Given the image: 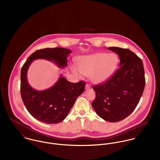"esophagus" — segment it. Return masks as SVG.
Listing matches in <instances>:
<instances>
[{
	"label": "esophagus",
	"mask_w": 160,
	"mask_h": 160,
	"mask_svg": "<svg viewBox=\"0 0 160 160\" xmlns=\"http://www.w3.org/2000/svg\"><path fill=\"white\" fill-rule=\"evenodd\" d=\"M90 88H91V85H90L89 84L87 83L86 85V89H90Z\"/></svg>",
	"instance_id": "esophagus-1"
}]
</instances>
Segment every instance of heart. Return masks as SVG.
Here are the masks:
<instances>
[{"mask_svg":"<svg viewBox=\"0 0 160 160\" xmlns=\"http://www.w3.org/2000/svg\"><path fill=\"white\" fill-rule=\"evenodd\" d=\"M118 63V58L114 53L98 52L80 58L78 63L79 70L76 67H72V70L76 74L79 70L84 75H89L92 82L100 84L111 78Z\"/></svg>","mask_w":160,"mask_h":160,"instance_id":"b5f03b06","label":"heart"}]
</instances>
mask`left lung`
I'll return each instance as SVG.
<instances>
[{
    "label": "left lung",
    "mask_w": 160,
    "mask_h": 160,
    "mask_svg": "<svg viewBox=\"0 0 160 160\" xmlns=\"http://www.w3.org/2000/svg\"><path fill=\"white\" fill-rule=\"evenodd\" d=\"M108 48L119 55V68L107 81L93 86L92 106L105 121L118 122L136 108L145 88V72L142 60L129 49Z\"/></svg>",
    "instance_id": "obj_1"
}]
</instances>
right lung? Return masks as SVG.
<instances>
[{
	"instance_id": "add662e5",
	"label": "right lung",
	"mask_w": 160,
	"mask_h": 160,
	"mask_svg": "<svg viewBox=\"0 0 160 160\" xmlns=\"http://www.w3.org/2000/svg\"><path fill=\"white\" fill-rule=\"evenodd\" d=\"M71 52L69 49L60 47L38 50L28 57L22 67L20 91L24 105L30 114L42 122L55 124L62 121L84 91L86 83L82 81L72 83L61 75L50 89L36 91L28 82V69L33 60L41 58L53 62L60 68L67 67V58Z\"/></svg>"
}]
</instances>
